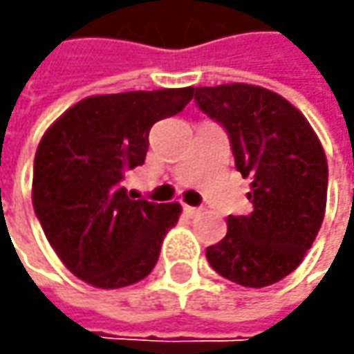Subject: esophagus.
Returning <instances> with one entry per match:
<instances>
[{"instance_id": "34e87169", "label": "esophagus", "mask_w": 354, "mask_h": 354, "mask_svg": "<svg viewBox=\"0 0 354 354\" xmlns=\"http://www.w3.org/2000/svg\"><path fill=\"white\" fill-rule=\"evenodd\" d=\"M183 211H185V214L189 216V218H193V216H198V214L203 212V209H198V207H189V205H185Z\"/></svg>"}]
</instances>
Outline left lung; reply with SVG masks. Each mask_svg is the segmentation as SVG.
Masks as SVG:
<instances>
[{
    "mask_svg": "<svg viewBox=\"0 0 354 354\" xmlns=\"http://www.w3.org/2000/svg\"><path fill=\"white\" fill-rule=\"evenodd\" d=\"M198 110L228 133L236 169L250 177V214L228 216L207 248L216 274L244 288L272 286L299 266L327 205V157L304 114L254 84L198 86Z\"/></svg>",
    "mask_w": 354,
    "mask_h": 354,
    "instance_id": "left-lung-1",
    "label": "left lung"
}]
</instances>
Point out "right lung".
Segmentation results:
<instances>
[{"instance_id":"1","label":"right lung","mask_w":354,"mask_h":354,"mask_svg":"<svg viewBox=\"0 0 354 354\" xmlns=\"http://www.w3.org/2000/svg\"><path fill=\"white\" fill-rule=\"evenodd\" d=\"M193 92L187 86L90 96L43 136L35 153L33 209L76 278L116 290L153 270L181 205L136 201L122 181L143 165L151 126L179 114Z\"/></svg>"}]
</instances>
